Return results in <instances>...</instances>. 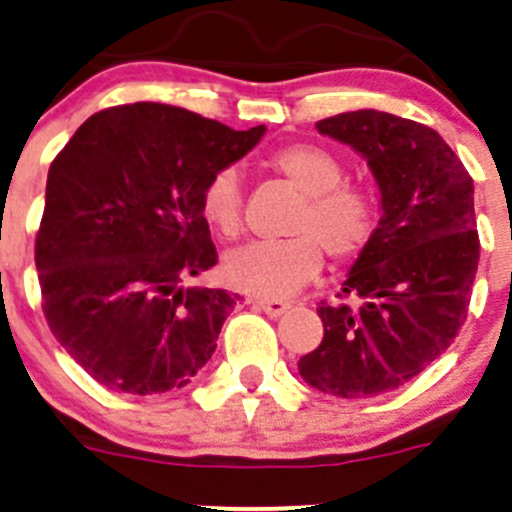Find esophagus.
I'll return each instance as SVG.
<instances>
[{"label": "esophagus", "mask_w": 512, "mask_h": 512, "mask_svg": "<svg viewBox=\"0 0 512 512\" xmlns=\"http://www.w3.org/2000/svg\"><path fill=\"white\" fill-rule=\"evenodd\" d=\"M255 304L267 314V317H282L289 309V304L282 302V299H255Z\"/></svg>", "instance_id": "obj_1"}]
</instances>
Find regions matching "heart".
<instances>
[{
  "instance_id": "heart-1",
  "label": "heart",
  "mask_w": 512,
  "mask_h": 512,
  "mask_svg": "<svg viewBox=\"0 0 512 512\" xmlns=\"http://www.w3.org/2000/svg\"><path fill=\"white\" fill-rule=\"evenodd\" d=\"M267 170L282 175L302 203L289 218L292 237L255 242L225 257V280L257 297H285L322 270V250L337 265L366 250L379 225L374 195L344 183L347 168L334 153L314 143H292L265 158ZM200 210L225 240L242 232V178L232 165L215 170L200 193Z\"/></svg>"
}]
</instances>
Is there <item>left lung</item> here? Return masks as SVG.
<instances>
[{
	"label": "left lung",
	"mask_w": 512,
	"mask_h": 512,
	"mask_svg": "<svg viewBox=\"0 0 512 512\" xmlns=\"http://www.w3.org/2000/svg\"><path fill=\"white\" fill-rule=\"evenodd\" d=\"M317 128L366 158L384 215L339 302L319 304L324 339L297 366L324 394L366 399L421 374L466 322L480 257L473 178L433 128L394 113L364 108Z\"/></svg>",
	"instance_id": "1"
}]
</instances>
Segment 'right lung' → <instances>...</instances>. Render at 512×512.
Masks as SVG:
<instances>
[{"instance_id": "1", "label": "right lung", "mask_w": 512, "mask_h": 512, "mask_svg": "<svg viewBox=\"0 0 512 512\" xmlns=\"http://www.w3.org/2000/svg\"><path fill=\"white\" fill-rule=\"evenodd\" d=\"M262 136L143 101L94 113L54 158L34 247L41 307L98 384L163 394L208 364L235 297L183 287L218 262L200 193Z\"/></svg>"}]
</instances>
